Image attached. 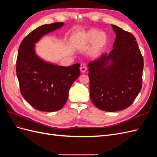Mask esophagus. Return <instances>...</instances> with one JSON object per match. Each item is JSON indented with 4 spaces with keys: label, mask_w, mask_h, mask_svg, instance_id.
<instances>
[{
    "label": "esophagus",
    "mask_w": 157,
    "mask_h": 157,
    "mask_svg": "<svg viewBox=\"0 0 157 157\" xmlns=\"http://www.w3.org/2000/svg\"><path fill=\"white\" fill-rule=\"evenodd\" d=\"M87 69V67L86 64L84 63H82L81 65H80V71H81L82 73H85L86 72V71Z\"/></svg>",
    "instance_id": "obj_1"
}]
</instances>
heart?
I'll list each match as a JSON object with an SVG mask.
<instances>
[{
  "label": "heart",
  "instance_id": "obj_1",
  "mask_svg": "<svg viewBox=\"0 0 157 157\" xmlns=\"http://www.w3.org/2000/svg\"><path fill=\"white\" fill-rule=\"evenodd\" d=\"M94 41L93 50L98 52L102 50L108 42V36L105 33L96 29H90L75 36L73 42L75 44L83 46Z\"/></svg>",
  "mask_w": 157,
  "mask_h": 157
}]
</instances>
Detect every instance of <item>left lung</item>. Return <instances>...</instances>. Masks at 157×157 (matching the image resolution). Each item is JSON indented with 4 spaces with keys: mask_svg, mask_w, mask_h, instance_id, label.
<instances>
[{
    "mask_svg": "<svg viewBox=\"0 0 157 157\" xmlns=\"http://www.w3.org/2000/svg\"><path fill=\"white\" fill-rule=\"evenodd\" d=\"M113 49L88 63L90 98L100 110L115 112L130 107L141 91L144 58L132 33L112 25Z\"/></svg>",
    "mask_w": 157,
    "mask_h": 157,
    "instance_id": "1",
    "label": "left lung"
}]
</instances>
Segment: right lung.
Here are the masks:
<instances>
[{
	"label": "right lung",
	"instance_id": "obj_1",
	"mask_svg": "<svg viewBox=\"0 0 157 157\" xmlns=\"http://www.w3.org/2000/svg\"><path fill=\"white\" fill-rule=\"evenodd\" d=\"M63 23L40 26L27 35L19 47L16 74L20 92L25 100L37 110L54 112L62 108L68 99L71 85L80 75V64L63 67L46 62L35 52V44Z\"/></svg>",
	"mask_w": 157,
	"mask_h": 157
}]
</instances>
